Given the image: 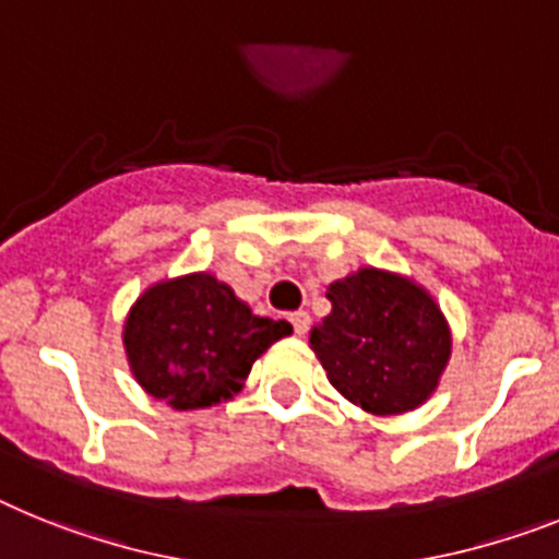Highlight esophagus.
Returning <instances> with one entry per match:
<instances>
[{"mask_svg": "<svg viewBox=\"0 0 559 559\" xmlns=\"http://www.w3.org/2000/svg\"><path fill=\"white\" fill-rule=\"evenodd\" d=\"M289 323H293L295 334H300V337H304V334L309 332V323H312V318H309V312H293L289 314Z\"/></svg>", "mask_w": 559, "mask_h": 559, "instance_id": "1", "label": "esophagus"}]
</instances>
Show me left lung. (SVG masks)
<instances>
[{"mask_svg":"<svg viewBox=\"0 0 559 559\" xmlns=\"http://www.w3.org/2000/svg\"><path fill=\"white\" fill-rule=\"evenodd\" d=\"M332 312L309 334L326 377L348 402L377 416L419 407L450 360V326L414 281L366 266L334 281Z\"/></svg>","mask_w":559,"mask_h":559,"instance_id":"1","label":"left lung"}]
</instances>
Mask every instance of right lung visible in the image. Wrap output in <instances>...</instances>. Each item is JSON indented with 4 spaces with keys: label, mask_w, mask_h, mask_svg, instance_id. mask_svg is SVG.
Segmentation results:
<instances>
[{
    "label": "right lung",
    "mask_w": 559,
    "mask_h": 559,
    "mask_svg": "<svg viewBox=\"0 0 559 559\" xmlns=\"http://www.w3.org/2000/svg\"><path fill=\"white\" fill-rule=\"evenodd\" d=\"M293 334L286 320L252 314L207 273L145 289L123 326L129 366L145 394L177 411L211 407L245 385L252 362Z\"/></svg>",
    "instance_id": "add662e5"
}]
</instances>
